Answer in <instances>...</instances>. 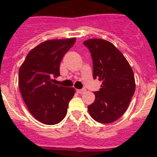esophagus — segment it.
<instances>
[{
  "label": "esophagus",
  "mask_w": 157,
  "mask_h": 157,
  "mask_svg": "<svg viewBox=\"0 0 157 157\" xmlns=\"http://www.w3.org/2000/svg\"><path fill=\"white\" fill-rule=\"evenodd\" d=\"M77 93L78 94H84V93L86 92V89H82V90H77Z\"/></svg>",
  "instance_id": "1"
}]
</instances>
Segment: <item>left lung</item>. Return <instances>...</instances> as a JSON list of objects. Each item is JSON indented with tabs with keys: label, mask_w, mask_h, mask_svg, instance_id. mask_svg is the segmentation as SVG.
<instances>
[{
	"label": "left lung",
	"mask_w": 157,
	"mask_h": 157,
	"mask_svg": "<svg viewBox=\"0 0 157 157\" xmlns=\"http://www.w3.org/2000/svg\"><path fill=\"white\" fill-rule=\"evenodd\" d=\"M83 44L93 59L94 78L102 81L95 101L88 106L95 121L110 123L127 111L135 91L134 72L124 56L112 43L104 39H89Z\"/></svg>",
	"instance_id": "obj_1"
}]
</instances>
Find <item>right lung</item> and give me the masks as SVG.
<instances>
[{"mask_svg":"<svg viewBox=\"0 0 157 157\" xmlns=\"http://www.w3.org/2000/svg\"><path fill=\"white\" fill-rule=\"evenodd\" d=\"M75 37L48 40L29 52L19 70V86L31 115L46 125L57 124L64 119L74 88L55 85L52 77L59 75V64L73 46Z\"/></svg>","mask_w":157,"mask_h":157,"instance_id":"right-lung-1","label":"right lung"}]
</instances>
